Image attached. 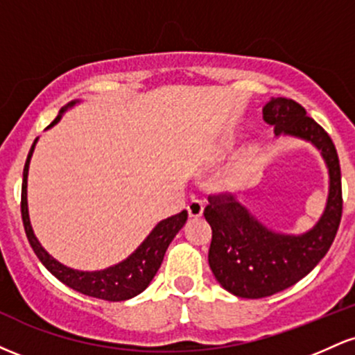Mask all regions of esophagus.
<instances>
[{"label":"esophagus","mask_w":355,"mask_h":355,"mask_svg":"<svg viewBox=\"0 0 355 355\" xmlns=\"http://www.w3.org/2000/svg\"><path fill=\"white\" fill-rule=\"evenodd\" d=\"M187 210H189V215L190 217H202L203 214V202L198 200V198H193L189 205H187Z\"/></svg>","instance_id":"obj_1"}]
</instances>
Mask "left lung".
Listing matches in <instances>:
<instances>
[{"mask_svg": "<svg viewBox=\"0 0 355 355\" xmlns=\"http://www.w3.org/2000/svg\"><path fill=\"white\" fill-rule=\"evenodd\" d=\"M263 121L275 137L307 141L327 166L329 191L322 215L302 234H284L260 222L234 195L210 197L209 266L217 282L243 299L274 295L304 279L331 248L342 217L340 165L331 137L294 100L270 98Z\"/></svg>", "mask_w": 355, "mask_h": 355, "instance_id": "1", "label": "left lung"}]
</instances>
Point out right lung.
Wrapping results in <instances>:
<instances>
[{
    "label": "right lung",
    "instance_id": "1",
    "mask_svg": "<svg viewBox=\"0 0 355 355\" xmlns=\"http://www.w3.org/2000/svg\"><path fill=\"white\" fill-rule=\"evenodd\" d=\"M81 103V100H73L67 107L60 110L58 116L55 121L48 126H55L61 120V116L71 110L75 105ZM38 144V138L31 145L30 153H28L26 164H24L23 170V189H21V217L24 223V230H26V237L30 240L31 247H33L36 257L42 260V263L48 270L51 272L60 282L73 288V291L80 292V294L88 297H96V299L110 300V302H120V300H128L132 297L145 291L150 282L153 280L155 274L160 268L166 248H168L175 235L183 229L187 223L189 214L187 210L180 211V214L172 215V217L160 220L153 230L146 235L144 242L138 245L135 250L132 252L125 260L110 266L103 270H78V268H71L63 266L58 262L55 257L48 254L44 247L40 243L38 237L35 235L33 227H31L30 220V210H28V172H30V162L33 157L35 146Z\"/></svg>",
    "mask_w": 355,
    "mask_h": 355
}]
</instances>
